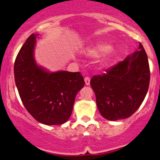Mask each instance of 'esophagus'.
Listing matches in <instances>:
<instances>
[{"label": "esophagus", "instance_id": "obj_1", "mask_svg": "<svg viewBox=\"0 0 160 160\" xmlns=\"http://www.w3.org/2000/svg\"><path fill=\"white\" fill-rule=\"evenodd\" d=\"M84 81H85V84L86 85H89L90 84V77H86L84 78Z\"/></svg>", "mask_w": 160, "mask_h": 160}]
</instances>
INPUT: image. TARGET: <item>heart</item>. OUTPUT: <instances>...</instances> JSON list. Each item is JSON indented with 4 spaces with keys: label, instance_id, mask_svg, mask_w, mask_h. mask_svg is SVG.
Segmentation results:
<instances>
[{
    "label": "heart",
    "instance_id": "heart-1",
    "mask_svg": "<svg viewBox=\"0 0 160 160\" xmlns=\"http://www.w3.org/2000/svg\"><path fill=\"white\" fill-rule=\"evenodd\" d=\"M107 48L108 46H106V45H98V46H94V47L92 48V49L88 50V51H87V54L90 56H98V55L101 54L102 52H104L107 49ZM111 53H112V51H111V50H107V51L105 52L104 58H103V62H106L107 60H108Z\"/></svg>",
    "mask_w": 160,
    "mask_h": 160
}]
</instances>
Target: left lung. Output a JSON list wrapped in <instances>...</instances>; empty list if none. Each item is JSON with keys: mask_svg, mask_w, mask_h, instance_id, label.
<instances>
[{"mask_svg": "<svg viewBox=\"0 0 160 160\" xmlns=\"http://www.w3.org/2000/svg\"><path fill=\"white\" fill-rule=\"evenodd\" d=\"M149 80L147 55L139 43L138 51L90 80L102 117L117 121L132 115L146 98Z\"/></svg>", "mask_w": 160, "mask_h": 160, "instance_id": "1", "label": "left lung"}]
</instances>
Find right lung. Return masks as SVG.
Instances as JSON below:
<instances>
[{
    "label": "right lung",
    "instance_id": "add662e5",
    "mask_svg": "<svg viewBox=\"0 0 160 160\" xmlns=\"http://www.w3.org/2000/svg\"><path fill=\"white\" fill-rule=\"evenodd\" d=\"M38 34H32L21 48L14 72L21 100L28 113L40 123L61 125L70 118L77 93L84 86L80 72H50L38 67L34 49Z\"/></svg>",
    "mask_w": 160,
    "mask_h": 160
}]
</instances>
